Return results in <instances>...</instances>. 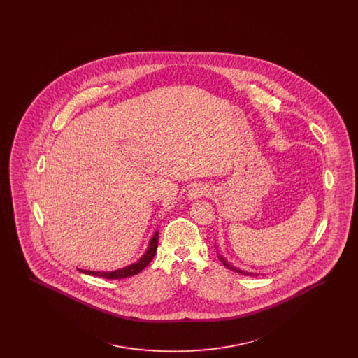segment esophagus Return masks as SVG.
Here are the masks:
<instances>
[{"instance_id": "34e87169", "label": "esophagus", "mask_w": 358, "mask_h": 358, "mask_svg": "<svg viewBox=\"0 0 358 358\" xmlns=\"http://www.w3.org/2000/svg\"><path fill=\"white\" fill-rule=\"evenodd\" d=\"M209 193H210V190H209L208 185H204V184H196V185H193V187L187 190V196L189 200L196 201V200H200V199L204 197V196H208Z\"/></svg>"}]
</instances>
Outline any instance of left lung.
<instances>
[{
  "label": "left lung",
  "mask_w": 358,
  "mask_h": 358,
  "mask_svg": "<svg viewBox=\"0 0 358 358\" xmlns=\"http://www.w3.org/2000/svg\"><path fill=\"white\" fill-rule=\"evenodd\" d=\"M215 247H216V250H219V245H217V244H216ZM217 255H219V259H220V262H222V264H224V266H225L228 270H231V271H235V273H241V275H250V276H254V275H255V276L256 275H260V273H250V271H245V270L238 268L236 266H234V264L228 263V260H227V259H225V257H224V256H222L220 252H219Z\"/></svg>",
  "instance_id": "1"
}]
</instances>
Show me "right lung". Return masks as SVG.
<instances>
[{
    "instance_id": "1",
    "label": "right lung",
    "mask_w": 358,
    "mask_h": 358,
    "mask_svg": "<svg viewBox=\"0 0 358 358\" xmlns=\"http://www.w3.org/2000/svg\"><path fill=\"white\" fill-rule=\"evenodd\" d=\"M158 232H159L158 229L154 232L153 236L149 240L146 251L134 263H131V264H129L126 267L118 268V270H113V271H90V270H80V271L87 273V275L101 276V278H106V279H123V278L133 276V275L141 273L152 262V259H153L155 252H157Z\"/></svg>"
}]
</instances>
